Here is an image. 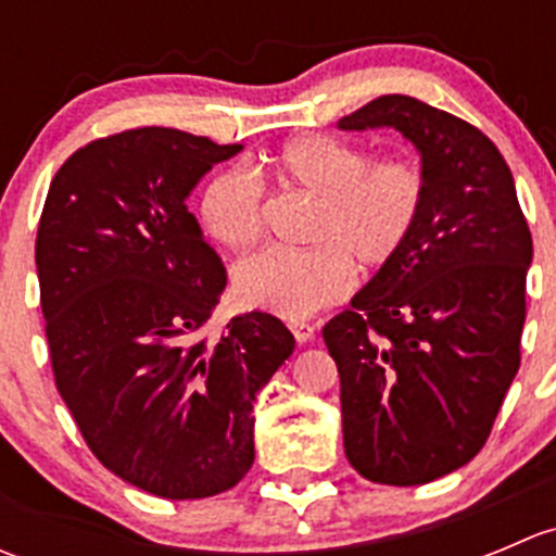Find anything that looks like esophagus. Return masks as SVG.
<instances>
[{
    "instance_id": "1",
    "label": "esophagus",
    "mask_w": 556,
    "mask_h": 556,
    "mask_svg": "<svg viewBox=\"0 0 556 556\" xmlns=\"http://www.w3.org/2000/svg\"><path fill=\"white\" fill-rule=\"evenodd\" d=\"M290 330H293V336L299 344H309V341L314 339V325H309V323H290Z\"/></svg>"
}]
</instances>
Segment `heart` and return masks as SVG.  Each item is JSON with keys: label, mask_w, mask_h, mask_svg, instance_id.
<instances>
[{"label": "heart", "mask_w": 556, "mask_h": 556, "mask_svg": "<svg viewBox=\"0 0 556 556\" xmlns=\"http://www.w3.org/2000/svg\"><path fill=\"white\" fill-rule=\"evenodd\" d=\"M282 185L317 199L304 250L268 247L233 271L250 309L304 319L344 299L355 268L377 277L401 257L425 212L428 182L412 159H377L363 144L304 134L268 159ZM266 185L247 166H226L201 188L199 220L217 244L244 250L263 233Z\"/></svg>", "instance_id": "1"}]
</instances>
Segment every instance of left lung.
Listing matches in <instances>:
<instances>
[{
  "instance_id": "left-lung-1",
  "label": "left lung",
  "mask_w": 556,
  "mask_h": 556,
  "mask_svg": "<svg viewBox=\"0 0 556 556\" xmlns=\"http://www.w3.org/2000/svg\"><path fill=\"white\" fill-rule=\"evenodd\" d=\"M379 126L422 155V220L323 339L341 377L350 465L374 484L414 486L457 470L490 439L519 371L532 237L486 134L401 93L339 121L344 131Z\"/></svg>"
}]
</instances>
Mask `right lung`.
Instances as JSON below:
<instances>
[{
  "label": "right lung",
  "instance_id": "right-lung-1",
  "mask_svg": "<svg viewBox=\"0 0 556 556\" xmlns=\"http://www.w3.org/2000/svg\"><path fill=\"white\" fill-rule=\"evenodd\" d=\"M239 150L161 126L93 139L55 172L37 228L55 387L99 463L169 501L244 479L252 403L295 350L266 312L204 336L228 277L185 199Z\"/></svg>",
  "mask_w": 556,
  "mask_h": 556
}]
</instances>
